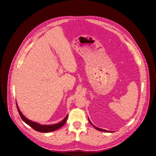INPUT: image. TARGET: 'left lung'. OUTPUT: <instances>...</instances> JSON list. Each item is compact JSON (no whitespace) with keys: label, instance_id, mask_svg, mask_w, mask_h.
<instances>
[{"label":"left lung","instance_id":"obj_1","mask_svg":"<svg viewBox=\"0 0 156 156\" xmlns=\"http://www.w3.org/2000/svg\"><path fill=\"white\" fill-rule=\"evenodd\" d=\"M88 120H89V122H90V123H91V125H92V126H94V128H95L96 129H98V130H99V131H104V132H108V133H112V132H114V131H107V130H105V129H101V128H98V127H97V126H94L92 123H91V122L90 121V119L88 118Z\"/></svg>","mask_w":156,"mask_h":156}]
</instances>
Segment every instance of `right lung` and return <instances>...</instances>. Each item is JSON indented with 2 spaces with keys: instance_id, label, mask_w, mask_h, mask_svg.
I'll return each instance as SVG.
<instances>
[{
  "instance_id": "1",
  "label": "right lung",
  "mask_w": 156,
  "mask_h": 156,
  "mask_svg": "<svg viewBox=\"0 0 156 156\" xmlns=\"http://www.w3.org/2000/svg\"><path fill=\"white\" fill-rule=\"evenodd\" d=\"M16 103V107L18 111V113L21 118V119L23 120V121L26 123L27 125H28L30 126H31L32 128H33L34 130L39 131V132H42V133H48V132H51L55 130H57V129L61 128L66 122V120H67L68 118V115H66V116L64 118V119L61 121L60 122L56 123V124H52V125H41L39 124V123L37 122H33L30 120H29L28 119H27L23 114L21 113V112L20 111L17 102Z\"/></svg>"
}]
</instances>
